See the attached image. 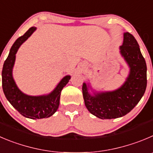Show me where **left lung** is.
Instances as JSON below:
<instances>
[{
  "instance_id": "8db88e82",
  "label": "left lung",
  "mask_w": 153,
  "mask_h": 153,
  "mask_svg": "<svg viewBox=\"0 0 153 153\" xmlns=\"http://www.w3.org/2000/svg\"><path fill=\"white\" fill-rule=\"evenodd\" d=\"M120 52L130 68L126 82L117 90L91 95L85 83L82 85L85 105L94 116L111 119L125 116L138 104L146 91V64L137 41L128 32L124 34Z\"/></svg>"
}]
</instances>
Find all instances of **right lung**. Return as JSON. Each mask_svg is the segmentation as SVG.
Masks as SVG:
<instances>
[{
  "mask_svg": "<svg viewBox=\"0 0 153 153\" xmlns=\"http://www.w3.org/2000/svg\"><path fill=\"white\" fill-rule=\"evenodd\" d=\"M35 30V27H30L24 35L16 40L10 49L8 57L4 62L2 70V87L7 99L19 113L25 117L32 119L48 118L57 111L62 88L71 79L70 76H65L53 91L47 95L29 96L19 89L12 74L16 54L19 46Z\"/></svg>",
  "mask_w": 153,
  "mask_h": 153,
  "instance_id": "right-lung-1",
  "label": "right lung"
}]
</instances>
